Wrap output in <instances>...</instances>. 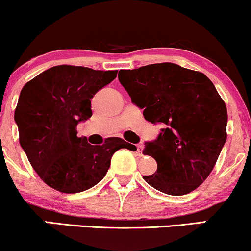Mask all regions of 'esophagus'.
<instances>
[{
	"label": "esophagus",
	"mask_w": 251,
	"mask_h": 251,
	"mask_svg": "<svg viewBox=\"0 0 251 251\" xmlns=\"http://www.w3.org/2000/svg\"><path fill=\"white\" fill-rule=\"evenodd\" d=\"M136 154L140 156V155H142V146L141 145H136Z\"/></svg>",
	"instance_id": "1"
}]
</instances>
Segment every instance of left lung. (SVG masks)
Returning <instances> with one entry per match:
<instances>
[{"label":"left lung","instance_id":"obj_1","mask_svg":"<svg viewBox=\"0 0 251 251\" xmlns=\"http://www.w3.org/2000/svg\"><path fill=\"white\" fill-rule=\"evenodd\" d=\"M119 82L148 122L162 123L145 155L157 162L149 185L171 196L198 188L217 163L227 139V107L210 78L201 72L162 62L122 69Z\"/></svg>","mask_w":251,"mask_h":251}]
</instances>
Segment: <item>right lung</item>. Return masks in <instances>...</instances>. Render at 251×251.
I'll use <instances>...</instances> for the list:
<instances>
[{
    "instance_id": "obj_1",
    "label": "right lung",
    "mask_w": 251,
    "mask_h": 251,
    "mask_svg": "<svg viewBox=\"0 0 251 251\" xmlns=\"http://www.w3.org/2000/svg\"><path fill=\"white\" fill-rule=\"evenodd\" d=\"M116 77L117 71L60 65L22 89L15 110L20 144L40 178L56 191L93 188L106 175L115 151H134L120 138L93 146L77 136V124L93 116L91 98Z\"/></svg>"
}]
</instances>
